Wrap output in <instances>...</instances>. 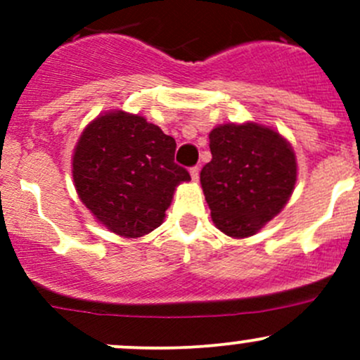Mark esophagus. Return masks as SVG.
Returning <instances> with one entry per match:
<instances>
[{
	"mask_svg": "<svg viewBox=\"0 0 360 360\" xmlns=\"http://www.w3.org/2000/svg\"><path fill=\"white\" fill-rule=\"evenodd\" d=\"M190 174H191V179H193V181H198V177H200V167H198V165L191 167V169H190Z\"/></svg>",
	"mask_w": 360,
	"mask_h": 360,
	"instance_id": "obj_1",
	"label": "esophagus"
}]
</instances>
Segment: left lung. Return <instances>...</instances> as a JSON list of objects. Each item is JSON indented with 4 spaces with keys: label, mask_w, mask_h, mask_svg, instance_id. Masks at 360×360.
<instances>
[{
    "label": "left lung",
    "mask_w": 360,
    "mask_h": 360,
    "mask_svg": "<svg viewBox=\"0 0 360 360\" xmlns=\"http://www.w3.org/2000/svg\"><path fill=\"white\" fill-rule=\"evenodd\" d=\"M212 160L200 172L212 221L223 233L250 237L277 216L296 183L288 141L268 127L221 125L210 132Z\"/></svg>",
    "instance_id": "1"
}]
</instances>
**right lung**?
I'll return each instance as SVG.
<instances>
[{
	"mask_svg": "<svg viewBox=\"0 0 360 360\" xmlns=\"http://www.w3.org/2000/svg\"><path fill=\"white\" fill-rule=\"evenodd\" d=\"M176 141L143 116L108 112L83 130L72 179L108 230L136 238L162 224L174 190L190 172L174 162Z\"/></svg>",
	"mask_w": 360,
	"mask_h": 360,
	"instance_id": "1",
	"label": "right lung"
}]
</instances>
